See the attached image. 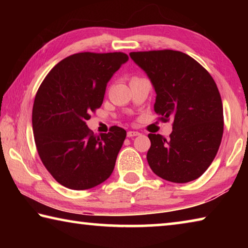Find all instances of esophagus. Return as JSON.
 <instances>
[{
	"label": "esophagus",
	"mask_w": 248,
	"mask_h": 248,
	"mask_svg": "<svg viewBox=\"0 0 248 248\" xmlns=\"http://www.w3.org/2000/svg\"><path fill=\"white\" fill-rule=\"evenodd\" d=\"M139 132L138 131H128L127 132V137L128 138H133V137H137V136H139Z\"/></svg>",
	"instance_id": "1"
}]
</instances>
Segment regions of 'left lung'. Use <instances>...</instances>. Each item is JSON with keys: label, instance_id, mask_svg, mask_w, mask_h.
I'll use <instances>...</instances> for the list:
<instances>
[{"label": "left lung", "instance_id": "8db88e82", "mask_svg": "<svg viewBox=\"0 0 248 248\" xmlns=\"http://www.w3.org/2000/svg\"><path fill=\"white\" fill-rule=\"evenodd\" d=\"M156 93L154 111L173 119L170 139L149 134L146 159L158 177L188 183L200 177L215 159L223 134V106L208 71L186 53L174 50L130 52Z\"/></svg>", "mask_w": 248, "mask_h": 248}]
</instances>
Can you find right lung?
I'll use <instances>...</instances> for the list:
<instances>
[{
  "label": "right lung",
  "instance_id": "add662e5",
  "mask_svg": "<svg viewBox=\"0 0 248 248\" xmlns=\"http://www.w3.org/2000/svg\"><path fill=\"white\" fill-rule=\"evenodd\" d=\"M129 60L123 52L75 53L50 71L37 92L32 130L46 169L62 186L90 189L109 178L127 136L114 125L99 137L86 124L107 83Z\"/></svg>",
  "mask_w": 248,
  "mask_h": 248
}]
</instances>
